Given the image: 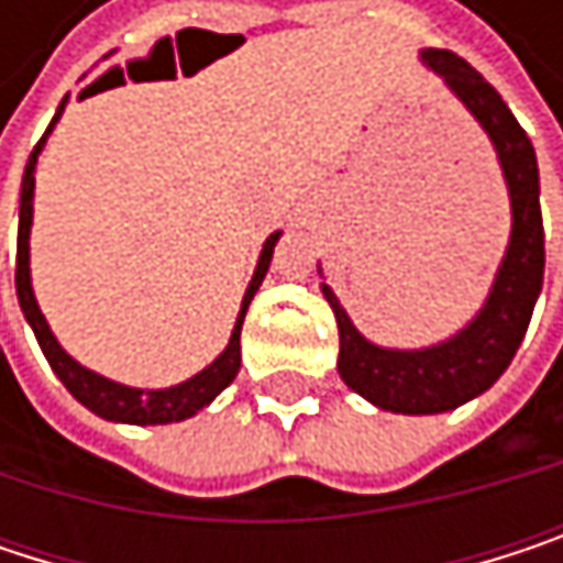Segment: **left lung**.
I'll return each instance as SVG.
<instances>
[{"label":"left lung","instance_id":"8db88e82","mask_svg":"<svg viewBox=\"0 0 563 563\" xmlns=\"http://www.w3.org/2000/svg\"><path fill=\"white\" fill-rule=\"evenodd\" d=\"M420 60L446 80V87L493 140L511 201V238L486 306L466 329L430 349L407 352L368 342L352 325L332 286L322 283V296L329 299L339 322L342 382L391 413H443L489 391L511 365L528 332L531 309L544 280V224L538 201L541 185L528 133L518 126L496 87L463 57L440 48H423Z\"/></svg>","mask_w":563,"mask_h":563}]
</instances>
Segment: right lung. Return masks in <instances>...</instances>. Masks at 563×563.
<instances>
[{
  "instance_id": "right-lung-1",
  "label": "right lung",
  "mask_w": 563,
  "mask_h": 563,
  "mask_svg": "<svg viewBox=\"0 0 563 563\" xmlns=\"http://www.w3.org/2000/svg\"><path fill=\"white\" fill-rule=\"evenodd\" d=\"M64 103L67 97L60 100L52 126L45 130V136L38 140V146L32 150L29 156V166L22 175V198H19V254H15V292H19V306L52 365L60 385L74 394L87 410H93L97 417L103 420H117V423H175V420H185V417H195L201 407H208L218 394L224 391L238 372H241V325H244V316H247V306L254 299V292L261 289V283L271 271V257H274V247L280 241V231L267 238L264 251H261V261H257V271L247 283V292L241 299V312H238V322H234V332H231V342L228 349L208 365L201 368L195 378L175 385V388H159V391H143V388H126L120 382H110L90 368H84L80 362H74L60 345H57L55 332L48 325V319L42 316L38 309V299H35V289H32V267H29V238H32V198H35V166H38V153L48 140V133L55 130V123L64 113Z\"/></svg>"
}]
</instances>
